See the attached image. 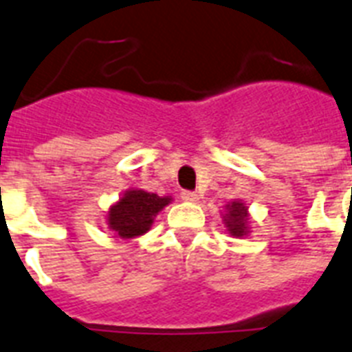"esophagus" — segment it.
<instances>
[{
	"mask_svg": "<svg viewBox=\"0 0 352 352\" xmlns=\"http://www.w3.org/2000/svg\"><path fill=\"white\" fill-rule=\"evenodd\" d=\"M181 197H182V201L186 202H199V195H197L195 191H182Z\"/></svg>",
	"mask_w": 352,
	"mask_h": 352,
	"instance_id": "esophagus-1",
	"label": "esophagus"
}]
</instances>
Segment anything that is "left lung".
Here are the masks:
<instances>
[{
    "label": "left lung",
    "mask_w": 352,
    "mask_h": 352,
    "mask_svg": "<svg viewBox=\"0 0 352 352\" xmlns=\"http://www.w3.org/2000/svg\"><path fill=\"white\" fill-rule=\"evenodd\" d=\"M222 224L233 239H244L251 233L250 208L239 199L228 202L222 213Z\"/></svg>",
    "instance_id": "obj_1"
}]
</instances>
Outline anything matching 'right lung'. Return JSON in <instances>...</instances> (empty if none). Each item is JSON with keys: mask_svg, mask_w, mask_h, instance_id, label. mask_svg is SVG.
Here are the masks:
<instances>
[{"mask_svg": "<svg viewBox=\"0 0 352 352\" xmlns=\"http://www.w3.org/2000/svg\"><path fill=\"white\" fill-rule=\"evenodd\" d=\"M171 201L173 199L170 195L159 197L139 188H130L108 208V230L122 241L144 235L153 226L159 211L164 210Z\"/></svg>", "mask_w": 352, "mask_h": 352, "instance_id": "right-lung-1", "label": "right lung"}]
</instances>
